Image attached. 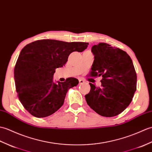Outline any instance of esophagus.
I'll list each match as a JSON object with an SVG mask.
<instances>
[{"label": "esophagus", "mask_w": 152, "mask_h": 152, "mask_svg": "<svg viewBox=\"0 0 152 152\" xmlns=\"http://www.w3.org/2000/svg\"><path fill=\"white\" fill-rule=\"evenodd\" d=\"M79 84H80V85H83V83H85V80H84L83 79H79Z\"/></svg>", "instance_id": "34e87169"}]
</instances>
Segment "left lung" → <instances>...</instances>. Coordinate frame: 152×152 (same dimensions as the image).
Instances as JSON below:
<instances>
[{"label": "left lung", "mask_w": 152, "mask_h": 152, "mask_svg": "<svg viewBox=\"0 0 152 152\" xmlns=\"http://www.w3.org/2000/svg\"><path fill=\"white\" fill-rule=\"evenodd\" d=\"M92 52L94 60L90 76H102V86L89 83L86 103L101 116H115L129 106L137 89L132 60L126 51L105 43L92 46Z\"/></svg>", "instance_id": "8db88e82"}]
</instances>
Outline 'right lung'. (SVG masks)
<instances>
[{"label": "right lung", "instance_id": "obj_1", "mask_svg": "<svg viewBox=\"0 0 152 152\" xmlns=\"http://www.w3.org/2000/svg\"><path fill=\"white\" fill-rule=\"evenodd\" d=\"M88 45L41 39L23 48L14 68V80L20 102L30 114L44 118L63 105L67 90L78 85L79 80L69 77L64 82L55 83V69L65 66L70 53L83 52Z\"/></svg>", "mask_w": 152, "mask_h": 152}]
</instances>
